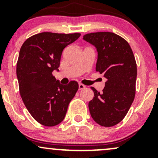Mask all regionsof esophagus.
I'll use <instances>...</instances> for the list:
<instances>
[{"label": "esophagus", "instance_id": "esophagus-1", "mask_svg": "<svg viewBox=\"0 0 158 158\" xmlns=\"http://www.w3.org/2000/svg\"><path fill=\"white\" fill-rule=\"evenodd\" d=\"M85 88V86L82 84H79V90H82Z\"/></svg>", "mask_w": 158, "mask_h": 158}]
</instances>
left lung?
<instances>
[{
	"label": "left lung",
	"mask_w": 158,
	"mask_h": 158,
	"mask_svg": "<svg viewBox=\"0 0 158 158\" xmlns=\"http://www.w3.org/2000/svg\"><path fill=\"white\" fill-rule=\"evenodd\" d=\"M83 40L95 47L96 70L106 79L102 93L91 87L94 97L88 103L92 118L99 125L114 126L128 113L135 96L137 64L128 43L114 32L86 34Z\"/></svg>",
	"instance_id": "obj_1"
}]
</instances>
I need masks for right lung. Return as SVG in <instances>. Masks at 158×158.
<instances>
[{
	"instance_id": "obj_1",
	"label": "right lung",
	"mask_w": 158,
	"mask_h": 158,
	"mask_svg": "<svg viewBox=\"0 0 158 158\" xmlns=\"http://www.w3.org/2000/svg\"><path fill=\"white\" fill-rule=\"evenodd\" d=\"M81 35L41 32L24 41L16 68L22 100L40 124L55 126L64 118L68 105L79 88L77 81L60 84L52 76L59 71L63 50Z\"/></svg>"
}]
</instances>
